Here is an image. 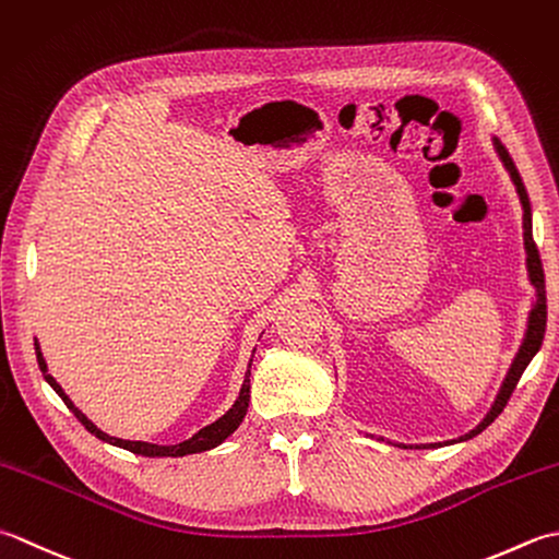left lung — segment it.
<instances>
[{"instance_id":"1","label":"left lung","mask_w":559,"mask_h":559,"mask_svg":"<svg viewBox=\"0 0 559 559\" xmlns=\"http://www.w3.org/2000/svg\"><path fill=\"white\" fill-rule=\"evenodd\" d=\"M492 146L499 156V162L507 168V174L511 178V183L516 188V195L521 202V210H523V250H526V272H528V282L533 287V301H531V311L526 318V330H523V337H521V345L516 349L514 359L509 364V371L504 376L502 385H499V391L495 395L492 405L485 413V417L477 423L471 431H465L463 437L459 439H449V441H437V443H395V447H403V449H441V447H451V443H463L473 437L480 435L489 425L495 423V419L502 415V409L509 401V395L514 393L516 383L521 379V373L526 371V367L531 364V359L538 355V349L543 345V335H545V321H548V304H545V275H543V263H540V255H538V248H535L533 241V214H531V200H528V192L523 188V180L519 176V170L511 162V156L507 152V146L492 136ZM371 437V435H367ZM383 439V437H381ZM379 439V441H381ZM393 443V441H389Z\"/></svg>"}]
</instances>
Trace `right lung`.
Wrapping results in <instances>:
<instances>
[{"label":"right lung","mask_w":559,"mask_h":559,"mask_svg":"<svg viewBox=\"0 0 559 559\" xmlns=\"http://www.w3.org/2000/svg\"><path fill=\"white\" fill-rule=\"evenodd\" d=\"M253 355H255V347H253ZM253 355H250V359H248V369H246V376H243V385H241V391H238V397L234 401V405H231L229 409H226V413H224L219 419H216V423H212V425H207V427H202V429L198 431V435H192L190 439L180 441V443H168V447H162V443L118 439V437L106 435V431H100V429H98L94 423H91V419L82 413V409H79V407L70 401V395H67V393L62 391V385L57 383V381L52 379V376L48 373V364H45V357H43L40 345H38V340H36V357H38V367H40V371H43V376H45V381H48V383L52 385V391L62 397L67 407L72 409L79 423H82L96 439L106 441V443H112V447H118V449H128V451H132V453L146 455V459H178V455L202 453V451H210V449H214V447H219V443H222L224 439H229V437L234 435V431L238 429V425L243 423V417H246V413H248V403H250V361H253Z\"/></svg>","instance_id":"obj_1"}]
</instances>
